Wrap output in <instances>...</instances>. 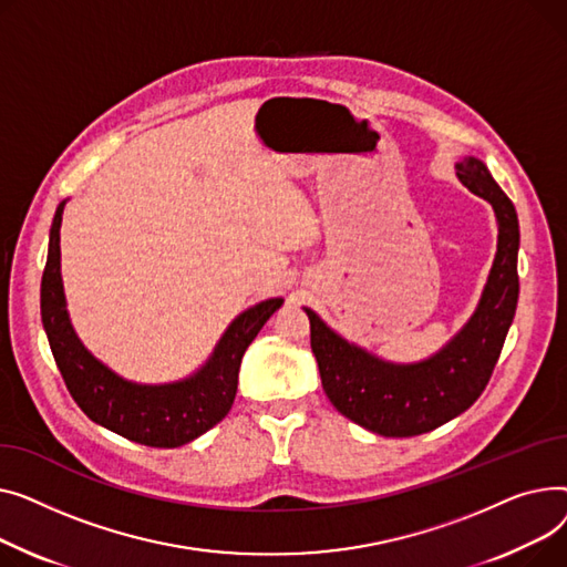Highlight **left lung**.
Masks as SVG:
<instances>
[{
    "label": "left lung",
    "instance_id": "left-lung-1",
    "mask_svg": "<svg viewBox=\"0 0 567 567\" xmlns=\"http://www.w3.org/2000/svg\"><path fill=\"white\" fill-rule=\"evenodd\" d=\"M457 178L492 204L498 245L474 318L432 359L395 365L350 346L311 309V350L327 398L343 416L382 437H414L470 410L487 386L515 318L519 277L517 213L476 157L455 164Z\"/></svg>",
    "mask_w": 567,
    "mask_h": 567
}]
</instances>
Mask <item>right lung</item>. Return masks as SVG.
<instances>
[{
	"mask_svg": "<svg viewBox=\"0 0 567 567\" xmlns=\"http://www.w3.org/2000/svg\"><path fill=\"white\" fill-rule=\"evenodd\" d=\"M61 213L63 204L56 208L50 228L41 316L54 361L75 403L91 421L144 446L176 449L204 435L228 414L236 401L243 354L284 299H268L233 320L210 361L194 378L162 386L132 384L112 373L80 343L65 313L59 272Z\"/></svg>",
	"mask_w": 567,
	"mask_h": 567,
	"instance_id": "add662e5",
	"label": "right lung"
}]
</instances>
